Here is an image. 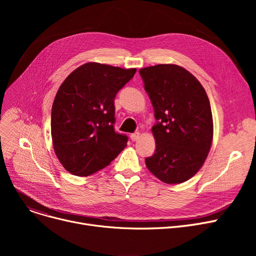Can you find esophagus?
Returning a JSON list of instances; mask_svg holds the SVG:
<instances>
[{
    "label": "esophagus",
    "mask_w": 256,
    "mask_h": 256,
    "mask_svg": "<svg viewBox=\"0 0 256 256\" xmlns=\"http://www.w3.org/2000/svg\"><path fill=\"white\" fill-rule=\"evenodd\" d=\"M140 137V132H132L130 135V140L132 141H137Z\"/></svg>",
    "instance_id": "obj_1"
}]
</instances>
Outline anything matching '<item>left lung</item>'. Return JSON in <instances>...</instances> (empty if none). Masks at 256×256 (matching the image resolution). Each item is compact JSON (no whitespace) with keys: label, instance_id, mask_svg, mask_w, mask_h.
<instances>
[{"label":"left lung","instance_id":"obj_1","mask_svg":"<svg viewBox=\"0 0 256 256\" xmlns=\"http://www.w3.org/2000/svg\"><path fill=\"white\" fill-rule=\"evenodd\" d=\"M154 110L152 132L154 154L145 164L166 184H180L198 172L212 141V115L208 94L199 80L176 64L139 70Z\"/></svg>","mask_w":256,"mask_h":256}]
</instances>
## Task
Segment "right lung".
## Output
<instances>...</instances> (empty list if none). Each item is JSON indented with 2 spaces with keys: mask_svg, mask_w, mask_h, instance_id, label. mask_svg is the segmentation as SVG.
<instances>
[{
  "mask_svg": "<svg viewBox=\"0 0 256 256\" xmlns=\"http://www.w3.org/2000/svg\"><path fill=\"white\" fill-rule=\"evenodd\" d=\"M136 72L89 62L64 80L52 106L50 132L54 150L70 173L91 176L124 150L128 136L114 128V98Z\"/></svg>",
  "mask_w": 256,
  "mask_h": 256,
  "instance_id": "add662e5",
  "label": "right lung"
}]
</instances>
